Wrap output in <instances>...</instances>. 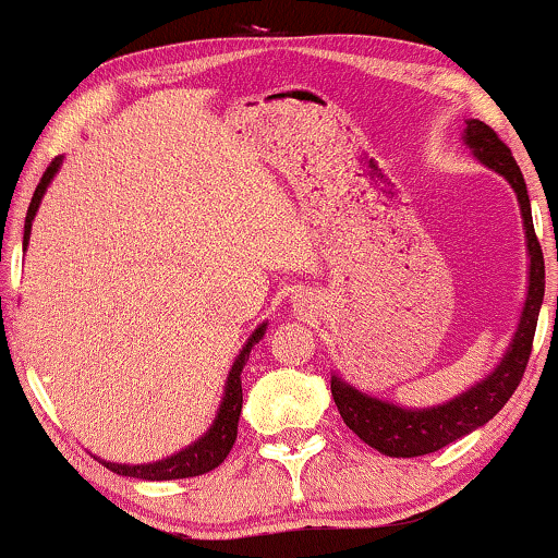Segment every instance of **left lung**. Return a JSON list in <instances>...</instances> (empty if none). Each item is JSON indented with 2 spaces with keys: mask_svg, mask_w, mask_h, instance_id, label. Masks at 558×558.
Listing matches in <instances>:
<instances>
[{
  "mask_svg": "<svg viewBox=\"0 0 558 558\" xmlns=\"http://www.w3.org/2000/svg\"><path fill=\"white\" fill-rule=\"evenodd\" d=\"M463 142L473 149L486 168L494 173L505 175L512 185L520 202L522 227H525L527 253H531V279H527V298L522 307L518 331H514L510 349L501 356L497 369L473 385V388L460 393L452 401L432 409H401V405L380 401V398L364 396L360 390L343 383L341 377H331V393L339 405L343 424L354 432L362 442H367L383 456L390 458H416L435 452L439 447L456 442L469 432L484 426L501 411V405L510 401L514 388H518L522 375H525L527 360H531L535 326H538V313L543 292H546V266H543L541 243L533 230L531 198H527L525 178H522L518 162L505 142L499 140L492 126L484 121H465Z\"/></svg>",
  "mask_w": 558,
  "mask_h": 558,
  "instance_id": "left-lung-1",
  "label": "left lung"
}]
</instances>
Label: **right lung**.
Wrapping results in <instances>:
<instances>
[{
  "label": "right lung",
  "mask_w": 558,
  "mask_h": 558,
  "mask_svg": "<svg viewBox=\"0 0 558 558\" xmlns=\"http://www.w3.org/2000/svg\"><path fill=\"white\" fill-rule=\"evenodd\" d=\"M59 165H61V157H57V160L48 165L44 178H40L36 194H33V202H31V206H27L23 245H27V240H31L33 217H36L40 198H44L48 183H51V178L57 175ZM264 331H266V323H260L256 331H253L251 339L245 341L243 352L238 354V360L232 362V369H230V375H227L225 396H222V403H219L217 418H215V422H211L209 432H206L202 439H196L194 445H189V447H185V450L175 452V456H170V458H165V460H157V463L121 465V463H106V460H100V463L106 465L108 471L119 473V476H132V478H144V481L191 478V476H202V473L215 471L217 465L222 463L227 456H230L232 445H235L238 418H240V409H243V383H240V373H243L247 356H251V349L256 347L260 339H264Z\"/></svg>",
  "instance_id": "1"
}]
</instances>
